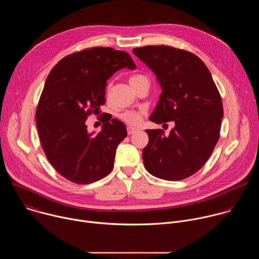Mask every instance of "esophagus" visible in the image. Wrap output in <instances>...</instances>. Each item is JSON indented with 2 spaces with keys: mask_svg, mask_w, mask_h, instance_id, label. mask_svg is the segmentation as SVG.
<instances>
[{
  "mask_svg": "<svg viewBox=\"0 0 259 259\" xmlns=\"http://www.w3.org/2000/svg\"><path fill=\"white\" fill-rule=\"evenodd\" d=\"M136 130H137V129H136V128H133V127H128V128H127V132H128L129 135L133 134Z\"/></svg>",
  "mask_w": 259,
  "mask_h": 259,
  "instance_id": "34e87169",
  "label": "esophagus"
}]
</instances>
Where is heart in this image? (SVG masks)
<instances>
[{"label": "heart", "instance_id": "heart-1", "mask_svg": "<svg viewBox=\"0 0 259 259\" xmlns=\"http://www.w3.org/2000/svg\"><path fill=\"white\" fill-rule=\"evenodd\" d=\"M144 82H150L149 79H147L146 76L142 75V73H133V75L130 76L129 78V83L130 85L134 88ZM110 88H112V83H108L106 86V93L108 94L110 91ZM144 115V112L142 110H126V112L122 113L120 115V119L125 122L126 124L130 125V126H137L140 124V122L142 121V117Z\"/></svg>", "mask_w": 259, "mask_h": 259}]
</instances>
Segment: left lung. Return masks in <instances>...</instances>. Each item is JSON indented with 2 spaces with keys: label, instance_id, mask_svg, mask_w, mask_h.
<instances>
[{
  "label": "left lung",
  "instance_id": "obj_1",
  "mask_svg": "<svg viewBox=\"0 0 259 259\" xmlns=\"http://www.w3.org/2000/svg\"><path fill=\"white\" fill-rule=\"evenodd\" d=\"M133 53L149 66L162 87L150 120L174 128L146 130L142 159L147 172L165 180H181L198 172L219 139L223 101L205 63L195 54L171 46H144Z\"/></svg>",
  "mask_w": 259,
  "mask_h": 259
}]
</instances>
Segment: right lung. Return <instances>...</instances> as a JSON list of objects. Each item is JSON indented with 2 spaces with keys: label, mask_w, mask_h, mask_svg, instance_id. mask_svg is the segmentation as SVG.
<instances>
[{
  "label": "right lung",
  "mask_w": 259,
  "mask_h": 259,
  "mask_svg": "<svg viewBox=\"0 0 259 259\" xmlns=\"http://www.w3.org/2000/svg\"><path fill=\"white\" fill-rule=\"evenodd\" d=\"M123 67H136L127 52L93 47L63 57L46 80L35 110L40 141L53 168L73 183H92L113 170L125 124L103 114V128L93 134L85 122L100 112L107 79Z\"/></svg>",
  "instance_id": "obj_1"
}]
</instances>
